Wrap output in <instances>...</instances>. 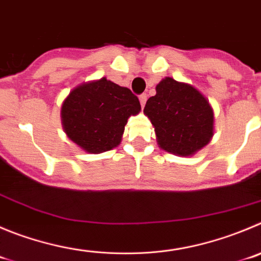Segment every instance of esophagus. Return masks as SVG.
I'll list each match as a JSON object with an SVG mask.
<instances>
[{
	"label": "esophagus",
	"mask_w": 261,
	"mask_h": 261,
	"mask_svg": "<svg viewBox=\"0 0 261 261\" xmlns=\"http://www.w3.org/2000/svg\"><path fill=\"white\" fill-rule=\"evenodd\" d=\"M139 100H140V104H142V107L144 108L145 103H147V94L140 95V96H139Z\"/></svg>",
	"instance_id": "1"
}]
</instances>
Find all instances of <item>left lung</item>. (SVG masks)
<instances>
[{"mask_svg":"<svg viewBox=\"0 0 261 261\" xmlns=\"http://www.w3.org/2000/svg\"><path fill=\"white\" fill-rule=\"evenodd\" d=\"M144 114L154 127L158 147L179 157H189L206 147L214 136V109L191 84L165 77L155 86Z\"/></svg>","mask_w":261,"mask_h":261,"instance_id":"1","label":"left lung"}]
</instances>
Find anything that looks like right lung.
I'll use <instances>...</instances> for the list:
<instances>
[{
  "mask_svg": "<svg viewBox=\"0 0 261 261\" xmlns=\"http://www.w3.org/2000/svg\"><path fill=\"white\" fill-rule=\"evenodd\" d=\"M142 111L127 87L103 77L72 90L62 104L63 130L84 152L99 154L118 147L131 116Z\"/></svg>",
  "mask_w": 261,
  "mask_h": 261,
  "instance_id": "add662e5",
  "label": "right lung"
}]
</instances>
